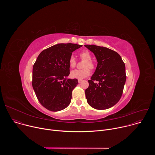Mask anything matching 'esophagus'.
<instances>
[{
    "mask_svg": "<svg viewBox=\"0 0 155 155\" xmlns=\"http://www.w3.org/2000/svg\"><path fill=\"white\" fill-rule=\"evenodd\" d=\"M81 81H82V80H78V82L79 83H80Z\"/></svg>",
    "mask_w": 155,
    "mask_h": 155,
    "instance_id": "obj_1",
    "label": "esophagus"
}]
</instances>
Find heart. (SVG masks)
Returning <instances> with one entry per match:
<instances>
[{
    "label": "heart",
    "instance_id": "b5f03b06",
    "mask_svg": "<svg viewBox=\"0 0 155 155\" xmlns=\"http://www.w3.org/2000/svg\"><path fill=\"white\" fill-rule=\"evenodd\" d=\"M80 58L85 60L84 64H83V68L84 69L81 70H74L71 72V77L72 78L81 80L89 76L91 74L90 69H93L94 68V64L93 62L91 61L92 56L90 53L87 50H83L80 53ZM69 64L71 68H74L76 65V61L75 58L73 56H71L69 61Z\"/></svg>",
    "mask_w": 155,
    "mask_h": 155
}]
</instances>
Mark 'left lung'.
<instances>
[{"mask_svg":"<svg viewBox=\"0 0 155 155\" xmlns=\"http://www.w3.org/2000/svg\"><path fill=\"white\" fill-rule=\"evenodd\" d=\"M95 55L97 65L85 90L87 102L97 110L115 105L120 99L126 82L125 64L116 51L104 47L85 45ZM97 81L98 84L94 82Z\"/></svg>","mask_w":155,"mask_h":155,"instance_id":"1","label":"left lung"}]
</instances>
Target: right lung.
<instances>
[{
  "instance_id": "1",
  "label": "right lung",
  "mask_w": 155,
  "mask_h": 155,
  "mask_svg": "<svg viewBox=\"0 0 155 155\" xmlns=\"http://www.w3.org/2000/svg\"><path fill=\"white\" fill-rule=\"evenodd\" d=\"M82 45L58 43L42 51L33 66L32 87L40 104L52 112L70 104L77 79L68 78L72 53Z\"/></svg>"
}]
</instances>
